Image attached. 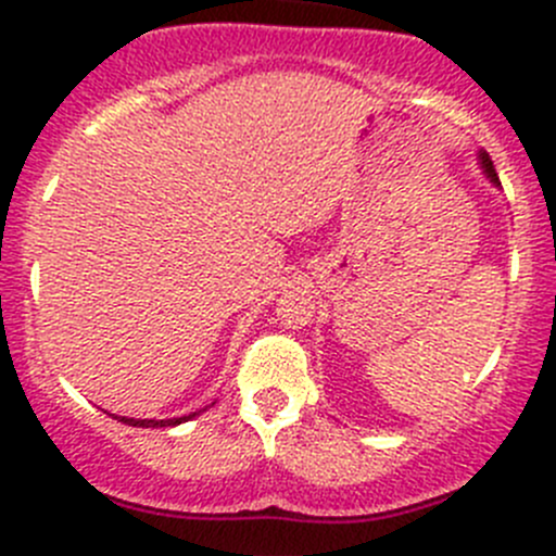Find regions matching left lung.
<instances>
[{
    "label": "left lung",
    "instance_id": "1",
    "mask_svg": "<svg viewBox=\"0 0 556 556\" xmlns=\"http://www.w3.org/2000/svg\"><path fill=\"white\" fill-rule=\"evenodd\" d=\"M481 166H484L486 177H490V179H492V182H495V185H501V182H497V174H495V166H492L490 155H484V153H481Z\"/></svg>",
    "mask_w": 556,
    "mask_h": 556
}]
</instances>
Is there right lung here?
I'll list each match as a JSON object with an SVG mask.
<instances>
[{
    "instance_id": "add662e5",
    "label": "right lung",
    "mask_w": 556,
    "mask_h": 556,
    "mask_svg": "<svg viewBox=\"0 0 556 556\" xmlns=\"http://www.w3.org/2000/svg\"><path fill=\"white\" fill-rule=\"evenodd\" d=\"M195 414H201V412H193V414H188V417H179V419H128V417H121V422H126V425H134V428H169V425H179V422H188L190 417H195Z\"/></svg>"
}]
</instances>
